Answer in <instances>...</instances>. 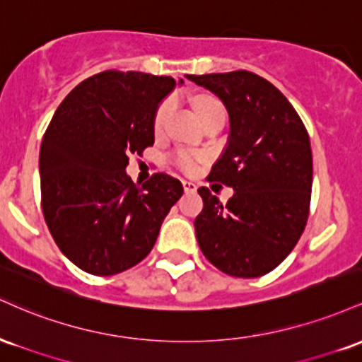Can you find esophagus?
<instances>
[{"mask_svg":"<svg viewBox=\"0 0 362 362\" xmlns=\"http://www.w3.org/2000/svg\"><path fill=\"white\" fill-rule=\"evenodd\" d=\"M182 185H184V190L187 194L195 192V190H197V185H195L194 182H190V180H182Z\"/></svg>","mask_w":362,"mask_h":362,"instance_id":"34e87169","label":"esophagus"}]
</instances>
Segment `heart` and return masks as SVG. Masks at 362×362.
<instances>
[{"instance_id":"heart-1","label":"heart","mask_w":362,"mask_h":362,"mask_svg":"<svg viewBox=\"0 0 362 362\" xmlns=\"http://www.w3.org/2000/svg\"><path fill=\"white\" fill-rule=\"evenodd\" d=\"M173 103H175L173 98H167V100H163L160 103V107H158V110L155 114V122H153L155 131H160V129L165 126V120H167L168 114L172 112ZM194 107H195V110H197V115L201 120L207 117L209 114H213V112H216V110H223V103L219 100H216V98H213V97H197L194 100ZM173 163H175L177 167L182 170V172L190 173L195 168V163H197V156L192 155V153L178 151L173 155Z\"/></svg>"}]
</instances>
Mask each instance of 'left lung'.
Here are the masks:
<instances>
[{"label": "left lung", "mask_w": 362, "mask_h": 362, "mask_svg": "<svg viewBox=\"0 0 362 362\" xmlns=\"http://www.w3.org/2000/svg\"><path fill=\"white\" fill-rule=\"evenodd\" d=\"M221 98L230 115L224 153L211 180L233 187L223 204L207 187L195 236L206 259L233 277L274 271L305 231L310 213L313 158L305 124L272 83L250 71L187 74Z\"/></svg>", "instance_id": "obj_1"}]
</instances>
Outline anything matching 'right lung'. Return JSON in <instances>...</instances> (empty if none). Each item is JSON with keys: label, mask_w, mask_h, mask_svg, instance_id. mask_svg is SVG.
I'll return each instance as SVG.
<instances>
[{"label": "right lung", "mask_w": 362, "mask_h": 362, "mask_svg": "<svg viewBox=\"0 0 362 362\" xmlns=\"http://www.w3.org/2000/svg\"><path fill=\"white\" fill-rule=\"evenodd\" d=\"M175 85L172 76L110 69L81 81L57 107L40 144L42 213L81 271L114 276L139 264L184 194L167 173L141 189L126 173L129 155L155 143L158 103Z\"/></svg>", "instance_id": "1"}]
</instances>
